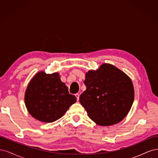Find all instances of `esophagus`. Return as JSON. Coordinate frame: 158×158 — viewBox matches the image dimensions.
Instances as JSON below:
<instances>
[{
	"label": "esophagus",
	"instance_id": "34e87169",
	"mask_svg": "<svg viewBox=\"0 0 158 158\" xmlns=\"http://www.w3.org/2000/svg\"><path fill=\"white\" fill-rule=\"evenodd\" d=\"M75 96L76 97V99H77V101L78 102V101H79V96H80V95H79L78 94H75Z\"/></svg>",
	"mask_w": 158,
	"mask_h": 158
}]
</instances>
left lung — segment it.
Instances as JSON below:
<instances>
[{
    "instance_id": "obj_1",
    "label": "left lung",
    "mask_w": 158,
    "mask_h": 158,
    "mask_svg": "<svg viewBox=\"0 0 158 158\" xmlns=\"http://www.w3.org/2000/svg\"><path fill=\"white\" fill-rule=\"evenodd\" d=\"M86 89L80 102L89 117L100 126L117 124L132 106L135 90L131 79L111 64H102L96 70L85 74Z\"/></svg>"
}]
</instances>
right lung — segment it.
<instances>
[{
    "label": "right lung",
    "mask_w": 158,
    "mask_h": 158,
    "mask_svg": "<svg viewBox=\"0 0 158 158\" xmlns=\"http://www.w3.org/2000/svg\"><path fill=\"white\" fill-rule=\"evenodd\" d=\"M28 112L37 120L52 123L63 117L76 98L69 92L58 73H37L28 84L25 93Z\"/></svg>",
    "instance_id": "obj_1"
}]
</instances>
